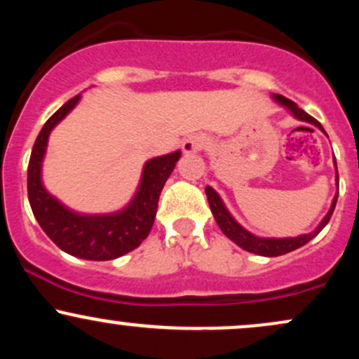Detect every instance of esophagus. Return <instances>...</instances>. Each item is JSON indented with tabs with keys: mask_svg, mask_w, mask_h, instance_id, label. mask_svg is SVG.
Wrapping results in <instances>:
<instances>
[{
	"mask_svg": "<svg viewBox=\"0 0 359 359\" xmlns=\"http://www.w3.org/2000/svg\"><path fill=\"white\" fill-rule=\"evenodd\" d=\"M205 145H208V138L204 135H192V137L184 140L182 150L184 154H196V151L203 150Z\"/></svg>",
	"mask_w": 359,
	"mask_h": 359,
	"instance_id": "obj_1",
	"label": "esophagus"
}]
</instances>
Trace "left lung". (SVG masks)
Masks as SVG:
<instances>
[{"mask_svg":"<svg viewBox=\"0 0 359 359\" xmlns=\"http://www.w3.org/2000/svg\"><path fill=\"white\" fill-rule=\"evenodd\" d=\"M273 100L278 101L282 106H285V108L290 111V113L294 114L295 118L300 119V121L311 123V125H314V126L319 128V130L324 131L323 125H320L317 119L312 118L311 114H307L306 111L300 109L294 101L287 100V97L280 96V94H273ZM324 133H325V131H324ZM334 163H336V160H334ZM336 180H337V184H339V177H337V167H336ZM337 194H339V192H336V196H334V199H332V204H331V209H329V212L325 214L324 219L320 221V224L317 226V228L312 233L300 234V236H297V238H258V236H255V234H251L250 231H246L243 226H240L236 221L233 219V216L229 214L228 209H226V205L221 201V197L217 196V192L214 191L212 187H209V185L205 187V196H208L209 208H211L214 219H216L217 226L221 228V231L224 233L226 236L229 238V240L236 243L238 246H241L243 250L250 251V253H255V255H262V257H280V255L290 253V251L300 248V246H304L306 243L311 241L312 238L317 236V234L323 231V228L325 224H327L329 219H331L332 212H334V208H336V203H337Z\"/></svg>","mask_w":359,"mask_h":359,"instance_id":"left-lung-1","label":"left lung"}]
</instances>
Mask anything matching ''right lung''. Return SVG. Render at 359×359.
I'll return each instance as SVG.
<instances>
[{
    "label": "right lung",
    "instance_id": "1",
    "mask_svg": "<svg viewBox=\"0 0 359 359\" xmlns=\"http://www.w3.org/2000/svg\"><path fill=\"white\" fill-rule=\"evenodd\" d=\"M79 100L81 94L69 100L40 130L28 162V201L40 228L60 250L77 258L104 262L130 253L148 236L155 221L160 192L175 168L180 151L148 160L138 191L123 211L100 216L71 211L45 191L42 160L50 131L71 113Z\"/></svg>",
    "mask_w": 359,
    "mask_h": 359
}]
</instances>
